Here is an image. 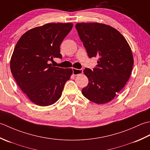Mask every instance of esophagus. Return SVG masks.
I'll use <instances>...</instances> for the list:
<instances>
[{
    "instance_id": "obj_1",
    "label": "esophagus",
    "mask_w": 150,
    "mask_h": 150,
    "mask_svg": "<svg viewBox=\"0 0 150 150\" xmlns=\"http://www.w3.org/2000/svg\"><path fill=\"white\" fill-rule=\"evenodd\" d=\"M73 71V75L78 76L83 73V69H72Z\"/></svg>"
}]
</instances>
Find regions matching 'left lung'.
Segmentation results:
<instances>
[{"label":"left lung","instance_id":"8db88e82","mask_svg":"<svg viewBox=\"0 0 150 150\" xmlns=\"http://www.w3.org/2000/svg\"><path fill=\"white\" fill-rule=\"evenodd\" d=\"M76 28L88 57H99L93 71L84 69L88 83L81 93L94 103H108L129 79L134 61L130 46L117 30L105 24L77 23Z\"/></svg>","mask_w":150,"mask_h":150}]
</instances>
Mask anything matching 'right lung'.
<instances>
[{
    "instance_id": "right-lung-1",
    "label": "right lung",
    "mask_w": 150,
    "mask_h": 150,
    "mask_svg": "<svg viewBox=\"0 0 150 150\" xmlns=\"http://www.w3.org/2000/svg\"><path fill=\"white\" fill-rule=\"evenodd\" d=\"M73 24L48 23L29 30L15 45L10 69L17 85L35 104L48 106L62 96L72 69L52 66L53 58H62L60 45Z\"/></svg>"
}]
</instances>
